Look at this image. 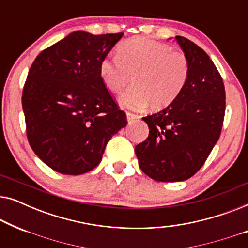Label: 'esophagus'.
Wrapping results in <instances>:
<instances>
[{
  "instance_id": "34e87169",
  "label": "esophagus",
  "mask_w": 248,
  "mask_h": 248,
  "mask_svg": "<svg viewBox=\"0 0 248 248\" xmlns=\"http://www.w3.org/2000/svg\"><path fill=\"white\" fill-rule=\"evenodd\" d=\"M126 118H127L128 122H133L135 120H139V118H140V116H139V115H137V114H133V113H130V111H127V113H126Z\"/></svg>"
}]
</instances>
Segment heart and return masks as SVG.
<instances>
[{"mask_svg": "<svg viewBox=\"0 0 248 248\" xmlns=\"http://www.w3.org/2000/svg\"><path fill=\"white\" fill-rule=\"evenodd\" d=\"M189 72L184 53L144 37L125 40L116 56L104 57L99 64L101 80L115 93L127 87L133 77L134 87L120 97L122 106L132 110L150 105L155 110L168 107L183 93Z\"/></svg>", "mask_w": 248, "mask_h": 248, "instance_id": "1", "label": "heart"}]
</instances>
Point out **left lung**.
<instances>
[{"label":"left lung","mask_w":248,"mask_h":248,"mask_svg":"<svg viewBox=\"0 0 248 248\" xmlns=\"http://www.w3.org/2000/svg\"><path fill=\"white\" fill-rule=\"evenodd\" d=\"M175 40L189 61L188 81L171 105L143 117L149 137L135 147L139 166L158 182H182L202 167L221 133L226 109L222 78L191 40Z\"/></svg>","instance_id":"1"}]
</instances>
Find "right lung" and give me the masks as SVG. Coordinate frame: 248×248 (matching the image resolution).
Wrapping results in <instances>:
<instances>
[{
	"label": "right lung",
	"instance_id": "right-lung-1",
	"mask_svg": "<svg viewBox=\"0 0 248 248\" xmlns=\"http://www.w3.org/2000/svg\"><path fill=\"white\" fill-rule=\"evenodd\" d=\"M122 36L78 30L44 49L30 66L22 93L27 138L53 170H93L107 142L126 126V115L99 74L100 61Z\"/></svg>",
	"mask_w": 248,
	"mask_h": 248
}]
</instances>
